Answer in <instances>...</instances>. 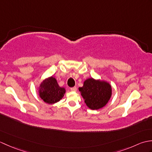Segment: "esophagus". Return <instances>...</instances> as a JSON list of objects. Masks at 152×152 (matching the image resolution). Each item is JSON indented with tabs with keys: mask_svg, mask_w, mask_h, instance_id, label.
<instances>
[{
	"mask_svg": "<svg viewBox=\"0 0 152 152\" xmlns=\"http://www.w3.org/2000/svg\"><path fill=\"white\" fill-rule=\"evenodd\" d=\"M76 89H77V88H76V87H75V86L73 87V88H70V90H71V91H76Z\"/></svg>",
	"mask_w": 152,
	"mask_h": 152,
	"instance_id": "34e87169",
	"label": "esophagus"
}]
</instances>
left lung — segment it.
<instances>
[{
  "label": "left lung",
  "mask_w": 152,
  "mask_h": 152,
  "mask_svg": "<svg viewBox=\"0 0 152 152\" xmlns=\"http://www.w3.org/2000/svg\"><path fill=\"white\" fill-rule=\"evenodd\" d=\"M86 105L91 110H99L107 104L112 95V87L107 82L88 78L79 88Z\"/></svg>",
  "instance_id": "1"
}]
</instances>
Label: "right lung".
<instances>
[{
  "mask_svg": "<svg viewBox=\"0 0 152 152\" xmlns=\"http://www.w3.org/2000/svg\"><path fill=\"white\" fill-rule=\"evenodd\" d=\"M65 91V89L59 87L56 79L53 76L44 80L38 89L40 97L50 104L59 102L63 97Z\"/></svg>",
  "mask_w": 152,
  "mask_h": 152,
  "instance_id": "right-lung-1",
  "label": "right lung"
}]
</instances>
